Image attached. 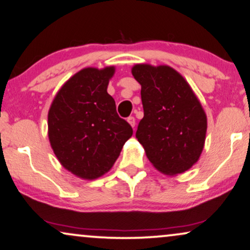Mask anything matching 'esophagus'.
<instances>
[{"instance_id": "34e87169", "label": "esophagus", "mask_w": 250, "mask_h": 250, "mask_svg": "<svg viewBox=\"0 0 250 250\" xmlns=\"http://www.w3.org/2000/svg\"><path fill=\"white\" fill-rule=\"evenodd\" d=\"M127 121H128V123H129V125H131L132 128L135 127V125H136V120H135L134 116H129V118L127 119Z\"/></svg>"}]
</instances>
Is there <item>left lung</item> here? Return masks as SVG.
<instances>
[{"instance_id":"8db88e82","label":"left lung","mask_w":250,"mask_h":250,"mask_svg":"<svg viewBox=\"0 0 250 250\" xmlns=\"http://www.w3.org/2000/svg\"><path fill=\"white\" fill-rule=\"evenodd\" d=\"M144 118L136 138L153 167L175 176L198 162L204 151L207 115L188 81L168 65L136 64Z\"/></svg>"}]
</instances>
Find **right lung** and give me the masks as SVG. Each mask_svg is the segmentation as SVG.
Instances as JSON below:
<instances>
[{
  "label": "right lung",
  "mask_w": 250,
  "mask_h": 250,
  "mask_svg": "<svg viewBox=\"0 0 250 250\" xmlns=\"http://www.w3.org/2000/svg\"><path fill=\"white\" fill-rule=\"evenodd\" d=\"M114 73V66L81 69L62 84L49 108L50 145L62 167L79 178L91 181L111 170L132 136L107 94Z\"/></svg>",
  "instance_id": "obj_1"
}]
</instances>
